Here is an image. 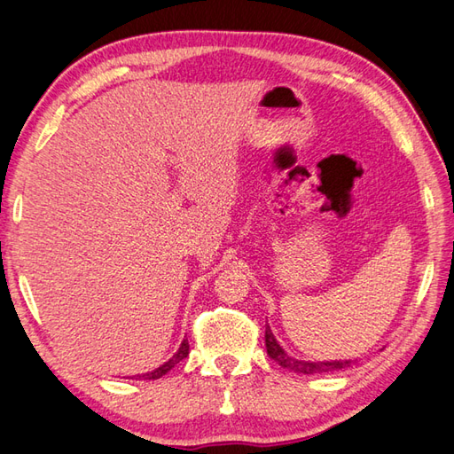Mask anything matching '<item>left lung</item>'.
Segmentation results:
<instances>
[{
	"instance_id": "obj_1",
	"label": "left lung",
	"mask_w": 454,
	"mask_h": 454,
	"mask_svg": "<svg viewBox=\"0 0 454 454\" xmlns=\"http://www.w3.org/2000/svg\"><path fill=\"white\" fill-rule=\"evenodd\" d=\"M265 347H267V355L271 356L273 361H277L283 369H288L291 372L298 374H320V372H333V371H341L347 369V366L355 364L356 359H340V361H302L296 359V356L288 355L281 343L277 341V337L273 335L271 327L265 324Z\"/></svg>"
}]
</instances>
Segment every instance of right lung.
Returning <instances> with one entry per match:
<instances>
[{"label": "right lung", "mask_w": 454, "mask_h": 454, "mask_svg": "<svg viewBox=\"0 0 454 454\" xmlns=\"http://www.w3.org/2000/svg\"><path fill=\"white\" fill-rule=\"evenodd\" d=\"M187 355H189V341H187V340H183V341H181V345H179V349L176 351V355H173L169 361H166L163 364H160L158 369H153V371H150V372L134 374V376H130V379H132V380H158V379H161L163 374H168V372L173 369V366H176L179 361L185 359Z\"/></svg>", "instance_id": "right-lung-1"}]
</instances>
